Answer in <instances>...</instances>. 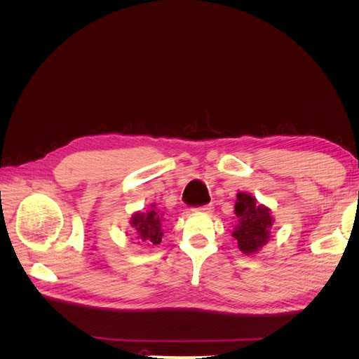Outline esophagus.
<instances>
[{
  "mask_svg": "<svg viewBox=\"0 0 359 359\" xmlns=\"http://www.w3.org/2000/svg\"><path fill=\"white\" fill-rule=\"evenodd\" d=\"M212 205H205V206H201V208H198V211L201 212H205V214H211L212 212Z\"/></svg>",
  "mask_w": 359,
  "mask_h": 359,
  "instance_id": "esophagus-1",
  "label": "esophagus"
}]
</instances>
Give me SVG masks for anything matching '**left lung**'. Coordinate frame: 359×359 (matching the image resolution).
Listing matches in <instances>:
<instances>
[{"label": "left lung", "instance_id": "left-lung-1", "mask_svg": "<svg viewBox=\"0 0 359 359\" xmlns=\"http://www.w3.org/2000/svg\"><path fill=\"white\" fill-rule=\"evenodd\" d=\"M235 214L238 223L233 227L232 236L240 252L252 256L269 241L274 217L271 215L268 206L259 203L255 196L244 191L236 194Z\"/></svg>", "mask_w": 359, "mask_h": 359}]
</instances>
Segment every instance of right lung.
<instances>
[{"label": "right lung", "instance_id": "add662e5", "mask_svg": "<svg viewBox=\"0 0 359 359\" xmlns=\"http://www.w3.org/2000/svg\"><path fill=\"white\" fill-rule=\"evenodd\" d=\"M163 215L156 210V205H151L148 211H136L132 219H130V224L135 229L136 238L139 243L156 245L161 243L163 229H161Z\"/></svg>", "mask_w": 359, "mask_h": 359}]
</instances>
